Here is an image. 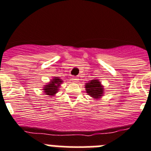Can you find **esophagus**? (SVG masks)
Masks as SVG:
<instances>
[{
  "label": "esophagus",
  "mask_w": 151,
  "mask_h": 151,
  "mask_svg": "<svg viewBox=\"0 0 151 151\" xmlns=\"http://www.w3.org/2000/svg\"><path fill=\"white\" fill-rule=\"evenodd\" d=\"M78 78L76 76H73L71 78V81H73V82H78Z\"/></svg>",
  "instance_id": "obj_1"
}]
</instances>
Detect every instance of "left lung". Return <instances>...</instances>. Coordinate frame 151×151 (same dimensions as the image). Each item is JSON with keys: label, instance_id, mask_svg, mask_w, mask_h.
<instances>
[{"label": "left lung", "instance_id": "obj_1", "mask_svg": "<svg viewBox=\"0 0 151 151\" xmlns=\"http://www.w3.org/2000/svg\"><path fill=\"white\" fill-rule=\"evenodd\" d=\"M85 88L88 94L94 98H99L103 96V86H101V82L97 79L91 80V82L86 84Z\"/></svg>", "mask_w": 151, "mask_h": 151}]
</instances>
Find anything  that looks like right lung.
Listing matches in <instances>:
<instances>
[{"label": "right lung", "instance_id": "1", "mask_svg": "<svg viewBox=\"0 0 151 151\" xmlns=\"http://www.w3.org/2000/svg\"><path fill=\"white\" fill-rule=\"evenodd\" d=\"M51 81V82H50L48 85L45 86L44 90H45V94H47V95L54 96L58 91V88L60 87V83H62L63 81L59 78H54Z\"/></svg>", "mask_w": 151, "mask_h": 151}]
</instances>
